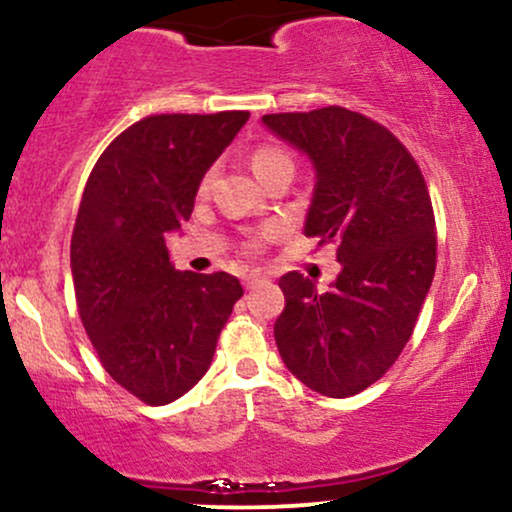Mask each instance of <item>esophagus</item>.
Returning a JSON list of instances; mask_svg holds the SVG:
<instances>
[{
    "mask_svg": "<svg viewBox=\"0 0 512 512\" xmlns=\"http://www.w3.org/2000/svg\"><path fill=\"white\" fill-rule=\"evenodd\" d=\"M264 279H267V276H264L262 272H248L243 276V284H245V289H252V286L260 284V281H264Z\"/></svg>",
    "mask_w": 512,
    "mask_h": 512,
    "instance_id": "obj_1",
    "label": "esophagus"
}]
</instances>
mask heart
Masks as SVG:
<instances>
[{"label": "heart", "instance_id": "obj_1", "mask_svg": "<svg viewBox=\"0 0 512 512\" xmlns=\"http://www.w3.org/2000/svg\"><path fill=\"white\" fill-rule=\"evenodd\" d=\"M250 166H252V173H255L257 178L272 173V170H276V168H293L291 158L286 156L281 149H274V146H260V149L252 154ZM209 185H211V173L202 180V192H207Z\"/></svg>", "mask_w": 512, "mask_h": 512}]
</instances>
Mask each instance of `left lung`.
Segmentation results:
<instances>
[{"label": "left lung", "instance_id": "left-lung-1", "mask_svg": "<svg viewBox=\"0 0 512 512\" xmlns=\"http://www.w3.org/2000/svg\"><path fill=\"white\" fill-rule=\"evenodd\" d=\"M308 156L315 190L303 233L337 243L339 274L320 291L281 276L274 339L286 368L327 397L366 390L397 361L436 272V223L424 175L402 142L366 115L330 105L264 115Z\"/></svg>", "mask_w": 512, "mask_h": 512}]
</instances>
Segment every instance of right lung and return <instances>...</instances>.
Here are the masks:
<instances>
[{
    "mask_svg": "<svg viewBox=\"0 0 512 512\" xmlns=\"http://www.w3.org/2000/svg\"><path fill=\"white\" fill-rule=\"evenodd\" d=\"M248 117H144L88 175L72 236L76 305L110 378L146 404L173 402L202 380L243 296L226 272H178L166 238L190 219L204 173Z\"/></svg>",
    "mask_w": 512,
    "mask_h": 512,
    "instance_id": "obj_1",
    "label": "right lung"
}]
</instances>
